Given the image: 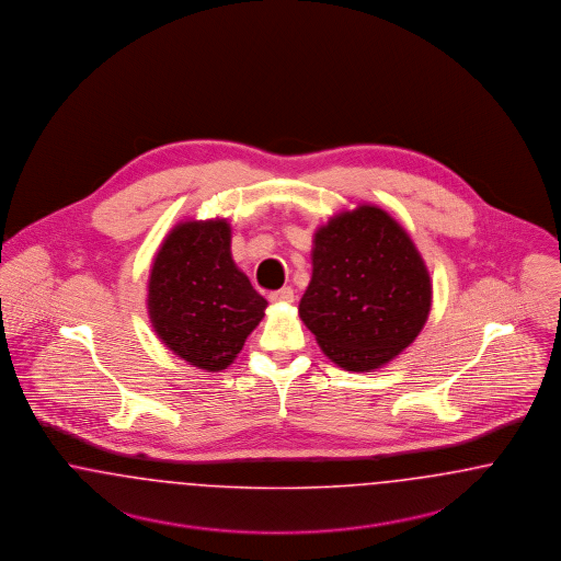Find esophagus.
I'll list each match as a JSON object with an SVG mask.
<instances>
[{"label": "esophagus", "instance_id": "obj_1", "mask_svg": "<svg viewBox=\"0 0 561 561\" xmlns=\"http://www.w3.org/2000/svg\"><path fill=\"white\" fill-rule=\"evenodd\" d=\"M268 299L272 304H291L293 299H295V295H293L291 287H283V289H278V291L270 293Z\"/></svg>", "mask_w": 561, "mask_h": 561}]
</instances>
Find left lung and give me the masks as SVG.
<instances>
[{
    "instance_id": "obj_1",
    "label": "left lung",
    "mask_w": 561,
    "mask_h": 561,
    "mask_svg": "<svg viewBox=\"0 0 561 561\" xmlns=\"http://www.w3.org/2000/svg\"><path fill=\"white\" fill-rule=\"evenodd\" d=\"M430 310L427 266L388 211L358 205L314 232L299 318L335 365L354 373L388 365L414 342Z\"/></svg>"
}]
</instances>
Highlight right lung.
Here are the masks:
<instances>
[{
  "mask_svg": "<svg viewBox=\"0 0 561 561\" xmlns=\"http://www.w3.org/2000/svg\"><path fill=\"white\" fill-rule=\"evenodd\" d=\"M226 219L178 224L154 255L148 317L159 340L186 363L216 373L232 365L268 301L237 268Z\"/></svg>",
  "mask_w": 561,
  "mask_h": 561,
  "instance_id": "obj_1",
  "label": "right lung"
}]
</instances>
